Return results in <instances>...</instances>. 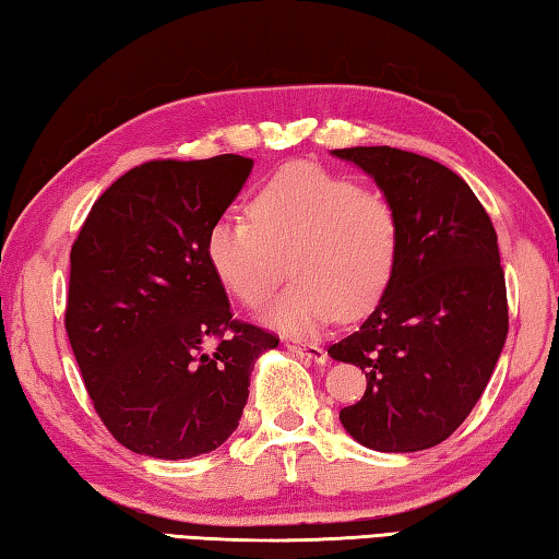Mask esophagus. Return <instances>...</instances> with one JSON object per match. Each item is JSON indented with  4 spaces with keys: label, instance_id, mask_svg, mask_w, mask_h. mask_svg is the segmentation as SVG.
Instances as JSON below:
<instances>
[{
    "label": "esophagus",
    "instance_id": "esophagus-1",
    "mask_svg": "<svg viewBox=\"0 0 559 559\" xmlns=\"http://www.w3.org/2000/svg\"><path fill=\"white\" fill-rule=\"evenodd\" d=\"M287 349L292 354H297L299 359H307V361H314V364H324L326 361V352L322 346L317 344H307V342H299V340H287Z\"/></svg>",
    "mask_w": 559,
    "mask_h": 559
}]
</instances>
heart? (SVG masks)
<instances>
[{
	"label": "heart",
	"mask_w": 559,
	"mask_h": 559,
	"mask_svg": "<svg viewBox=\"0 0 559 559\" xmlns=\"http://www.w3.org/2000/svg\"><path fill=\"white\" fill-rule=\"evenodd\" d=\"M205 254L245 307H262L274 295L287 258L295 282L267 309V322L314 336L340 314H366L386 292L399 258V215L381 190L289 163L254 188L250 213L213 219Z\"/></svg>",
	"instance_id": "heart-1"
}]
</instances>
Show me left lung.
I'll list each match as a JSON object with an SVG mask.
<instances>
[{
	"label": "left lung",
	"mask_w": 559,
	"mask_h": 559,
	"mask_svg": "<svg viewBox=\"0 0 559 559\" xmlns=\"http://www.w3.org/2000/svg\"><path fill=\"white\" fill-rule=\"evenodd\" d=\"M377 180L399 215L396 270L354 334L329 346L366 373L340 411L366 448L414 453L459 428L486 391L508 336V292L490 215L459 173L426 155L340 148Z\"/></svg>",
	"instance_id": "8db88e82"
}]
</instances>
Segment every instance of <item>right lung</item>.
<instances>
[{"label": "right lung", "instance_id": "1", "mask_svg": "<svg viewBox=\"0 0 559 559\" xmlns=\"http://www.w3.org/2000/svg\"><path fill=\"white\" fill-rule=\"evenodd\" d=\"M252 158L148 160L100 195L71 245L67 334L98 418L128 451L180 461L240 424L280 336L237 322L205 254Z\"/></svg>", "mask_w": 559, "mask_h": 559}]
</instances>
